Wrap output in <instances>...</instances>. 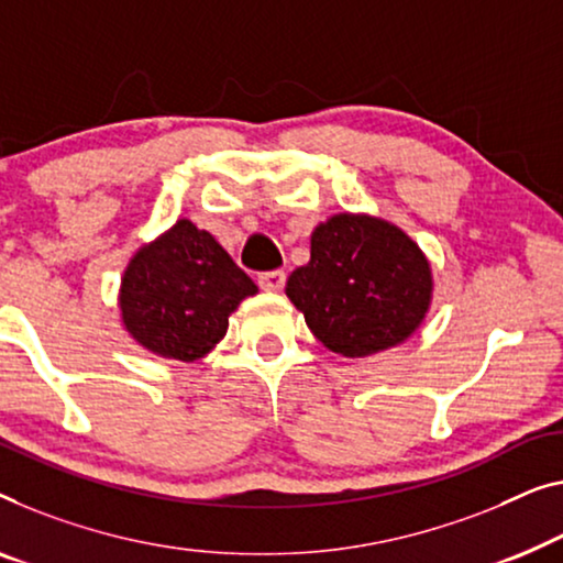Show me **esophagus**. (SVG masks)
Here are the masks:
<instances>
[{"mask_svg":"<svg viewBox=\"0 0 563 563\" xmlns=\"http://www.w3.org/2000/svg\"><path fill=\"white\" fill-rule=\"evenodd\" d=\"M258 284H262V289L266 291H282L284 284H287V274L279 272V268H276V272H264L258 274Z\"/></svg>","mask_w":563,"mask_h":563,"instance_id":"obj_1","label":"esophagus"}]
</instances>
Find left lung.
I'll list each match as a JSON object with an SVG mask.
<instances>
[{"instance_id": "8db88e82", "label": "left lung", "mask_w": 563, "mask_h": 563, "mask_svg": "<svg viewBox=\"0 0 563 563\" xmlns=\"http://www.w3.org/2000/svg\"><path fill=\"white\" fill-rule=\"evenodd\" d=\"M287 297L324 347L361 357L419 328L431 301V268L401 228L342 213L314 228L309 264L291 272Z\"/></svg>"}]
</instances>
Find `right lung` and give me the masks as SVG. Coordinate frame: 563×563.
I'll return each mask as SVG.
<instances>
[{
    "label": "right lung",
    "mask_w": 563,
    "mask_h": 563,
    "mask_svg": "<svg viewBox=\"0 0 563 563\" xmlns=\"http://www.w3.org/2000/svg\"><path fill=\"white\" fill-rule=\"evenodd\" d=\"M256 284L208 231L177 221L132 258L121 279V317L140 345L198 361L225 335L228 314Z\"/></svg>",
    "instance_id": "obj_1"
}]
</instances>
